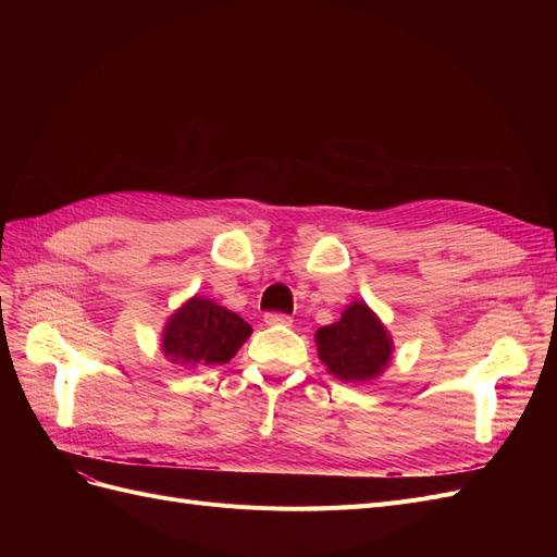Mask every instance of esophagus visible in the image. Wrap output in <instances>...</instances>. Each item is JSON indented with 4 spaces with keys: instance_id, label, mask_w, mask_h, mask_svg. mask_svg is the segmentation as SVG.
I'll return each instance as SVG.
<instances>
[{
    "instance_id": "1",
    "label": "esophagus",
    "mask_w": 557,
    "mask_h": 557,
    "mask_svg": "<svg viewBox=\"0 0 557 557\" xmlns=\"http://www.w3.org/2000/svg\"><path fill=\"white\" fill-rule=\"evenodd\" d=\"M264 323H267V325H283V327H288V325H293V318L285 315V313H264Z\"/></svg>"
}]
</instances>
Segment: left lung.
<instances>
[{"label": "left lung", "mask_w": 557, "mask_h": 557, "mask_svg": "<svg viewBox=\"0 0 557 557\" xmlns=\"http://www.w3.org/2000/svg\"><path fill=\"white\" fill-rule=\"evenodd\" d=\"M318 358L346 383H364L383 374L393 358V339L364 301H352L332 325L315 332Z\"/></svg>", "instance_id": "1"}]
</instances>
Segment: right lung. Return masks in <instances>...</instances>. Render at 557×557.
Listing matches in <instances>:
<instances>
[{"mask_svg":"<svg viewBox=\"0 0 557 557\" xmlns=\"http://www.w3.org/2000/svg\"><path fill=\"white\" fill-rule=\"evenodd\" d=\"M250 325L234 311L207 297H190L170 315L162 330V352L183 367L230 362L250 336Z\"/></svg>","mask_w":557,"mask_h":557,"instance_id":"add662e5","label":"right lung"}]
</instances>
